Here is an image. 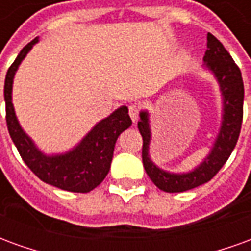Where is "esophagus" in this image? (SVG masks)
I'll return each mask as SVG.
<instances>
[{
    "instance_id": "34e87169",
    "label": "esophagus",
    "mask_w": 251,
    "mask_h": 251,
    "mask_svg": "<svg viewBox=\"0 0 251 251\" xmlns=\"http://www.w3.org/2000/svg\"><path fill=\"white\" fill-rule=\"evenodd\" d=\"M129 115H130L133 122H137V120H138V109H137L136 104H130L129 106Z\"/></svg>"
}]
</instances>
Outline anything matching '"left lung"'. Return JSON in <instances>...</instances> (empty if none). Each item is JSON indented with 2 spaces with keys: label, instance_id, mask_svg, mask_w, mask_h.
Masks as SVG:
<instances>
[{
  "label": "left lung",
  "instance_id": "1",
  "mask_svg": "<svg viewBox=\"0 0 251 251\" xmlns=\"http://www.w3.org/2000/svg\"><path fill=\"white\" fill-rule=\"evenodd\" d=\"M201 68L210 72L219 86L222 98L221 126L210 151L196 167L187 172H171L158 167L151 157L152 127L151 114L148 110L140 111L138 130L141 133L142 163L149 179L164 192L175 194L196 188L210 181L218 171L225 165L227 158L237 145L241 133L243 117V79L241 70L234 63L215 36L207 33V51L203 57Z\"/></svg>",
  "mask_w": 251,
  "mask_h": 251
}]
</instances>
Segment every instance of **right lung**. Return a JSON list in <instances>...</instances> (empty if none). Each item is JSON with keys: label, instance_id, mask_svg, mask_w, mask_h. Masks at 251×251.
<instances>
[{"label": "right lung", "instance_id": "1", "mask_svg": "<svg viewBox=\"0 0 251 251\" xmlns=\"http://www.w3.org/2000/svg\"><path fill=\"white\" fill-rule=\"evenodd\" d=\"M37 43L39 37L21 50L5 77L3 97L9 134L24 163L39 179L56 188L86 194L98 187L109 174L117 138L131 125L129 109L126 106L115 109L109 117L97 122L75 147L66 152L46 153L41 151L20 125L13 106L16 72Z\"/></svg>", "mask_w": 251, "mask_h": 251}]
</instances>
